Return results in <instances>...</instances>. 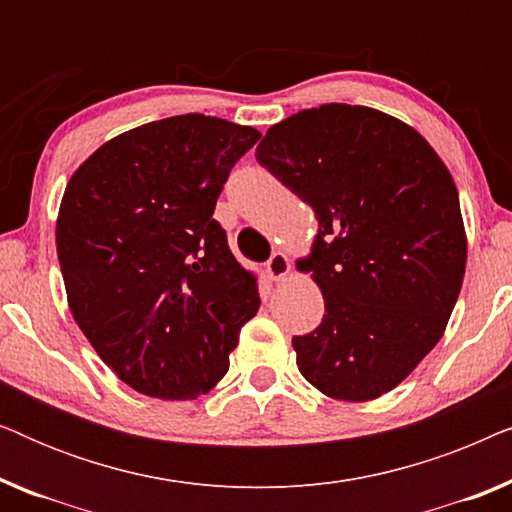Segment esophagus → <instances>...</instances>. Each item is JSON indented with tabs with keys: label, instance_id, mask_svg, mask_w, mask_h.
Masks as SVG:
<instances>
[{
	"label": "esophagus",
	"instance_id": "1",
	"mask_svg": "<svg viewBox=\"0 0 512 512\" xmlns=\"http://www.w3.org/2000/svg\"><path fill=\"white\" fill-rule=\"evenodd\" d=\"M265 270H268V275L275 279V282H282V279L291 275L289 256H286L284 251H275V254L270 256V261L265 263Z\"/></svg>",
	"mask_w": 512,
	"mask_h": 512
}]
</instances>
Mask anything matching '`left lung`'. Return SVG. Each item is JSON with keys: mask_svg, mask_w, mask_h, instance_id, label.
<instances>
[{"mask_svg": "<svg viewBox=\"0 0 512 512\" xmlns=\"http://www.w3.org/2000/svg\"><path fill=\"white\" fill-rule=\"evenodd\" d=\"M256 160L319 223L296 268L312 272L326 314L293 338L298 370L335 401L387 394L443 338L464 282L450 170L412 125L335 102L272 125Z\"/></svg>", "mask_w": 512, "mask_h": 512, "instance_id": "left-lung-1", "label": "left lung"}]
</instances>
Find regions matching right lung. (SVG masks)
I'll return each mask as SVG.
<instances>
[{
  "instance_id": "right-lung-1",
  "label": "right lung",
  "mask_w": 512,
  "mask_h": 512,
  "mask_svg": "<svg viewBox=\"0 0 512 512\" xmlns=\"http://www.w3.org/2000/svg\"><path fill=\"white\" fill-rule=\"evenodd\" d=\"M258 137L216 116L163 118L104 142L67 181L55 221L67 305L139 394L212 391L258 312L256 272L212 219L230 167Z\"/></svg>"
}]
</instances>
